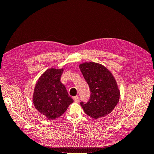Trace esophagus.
<instances>
[{
	"instance_id": "esophagus-1",
	"label": "esophagus",
	"mask_w": 154,
	"mask_h": 154,
	"mask_svg": "<svg viewBox=\"0 0 154 154\" xmlns=\"http://www.w3.org/2000/svg\"><path fill=\"white\" fill-rule=\"evenodd\" d=\"M73 99H74V101H75V102H76V103H78V102L80 101V98H79V97H78V96H75V97H73Z\"/></svg>"
}]
</instances>
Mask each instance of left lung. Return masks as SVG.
I'll return each instance as SVG.
<instances>
[{
  "label": "left lung",
  "mask_w": 154,
  "mask_h": 154,
  "mask_svg": "<svg viewBox=\"0 0 154 154\" xmlns=\"http://www.w3.org/2000/svg\"><path fill=\"white\" fill-rule=\"evenodd\" d=\"M79 67L89 86L90 99L80 105L86 114L97 119L112 112L118 103L120 91L113 74L98 63H81Z\"/></svg>",
  "instance_id": "8db88e82"
}]
</instances>
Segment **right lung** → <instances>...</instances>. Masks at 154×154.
Masks as SVG:
<instances>
[{
    "label": "right lung",
    "instance_id": "1",
    "mask_svg": "<svg viewBox=\"0 0 154 154\" xmlns=\"http://www.w3.org/2000/svg\"><path fill=\"white\" fill-rule=\"evenodd\" d=\"M63 69H48L38 78L35 87L32 101L36 109L48 119L61 116L73 100L60 82Z\"/></svg>",
    "mask_w": 154,
    "mask_h": 154
}]
</instances>
